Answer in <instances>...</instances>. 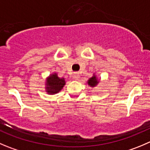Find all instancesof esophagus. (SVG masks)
Masks as SVG:
<instances>
[{
    "instance_id": "34e87169",
    "label": "esophagus",
    "mask_w": 150,
    "mask_h": 150,
    "mask_svg": "<svg viewBox=\"0 0 150 150\" xmlns=\"http://www.w3.org/2000/svg\"><path fill=\"white\" fill-rule=\"evenodd\" d=\"M79 76H80V75H79V73H74V74H73V79H74V80H78V79H79Z\"/></svg>"
}]
</instances>
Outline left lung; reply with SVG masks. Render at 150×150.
Returning a JSON list of instances; mask_svg holds the SVG:
<instances>
[{"instance_id": "obj_1", "label": "left lung", "mask_w": 150, "mask_h": 150, "mask_svg": "<svg viewBox=\"0 0 150 150\" xmlns=\"http://www.w3.org/2000/svg\"><path fill=\"white\" fill-rule=\"evenodd\" d=\"M99 80L97 79V77H96V76L95 74H93V76L88 79L87 83H88V85H89L90 87L94 88V87H96L98 84H99Z\"/></svg>"}]
</instances>
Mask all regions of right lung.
<instances>
[{
	"label": "right lung",
	"mask_w": 150,
	"mask_h": 150,
	"mask_svg": "<svg viewBox=\"0 0 150 150\" xmlns=\"http://www.w3.org/2000/svg\"><path fill=\"white\" fill-rule=\"evenodd\" d=\"M45 91L48 94H56L58 93L63 88L65 85V78H59L57 76V74H50L46 78L45 82Z\"/></svg>",
	"instance_id": "right-lung-1"
}]
</instances>
